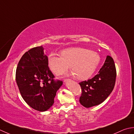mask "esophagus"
<instances>
[{"label":"esophagus","mask_w":134,"mask_h":134,"mask_svg":"<svg viewBox=\"0 0 134 134\" xmlns=\"http://www.w3.org/2000/svg\"><path fill=\"white\" fill-rule=\"evenodd\" d=\"M69 80H70V79H64V81H65V82H66L67 81Z\"/></svg>","instance_id":"1"}]
</instances>
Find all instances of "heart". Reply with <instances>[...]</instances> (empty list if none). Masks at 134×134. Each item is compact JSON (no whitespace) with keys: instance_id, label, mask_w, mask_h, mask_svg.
Listing matches in <instances>:
<instances>
[{"instance_id":"1","label":"heart","mask_w":134,"mask_h":134,"mask_svg":"<svg viewBox=\"0 0 134 134\" xmlns=\"http://www.w3.org/2000/svg\"><path fill=\"white\" fill-rule=\"evenodd\" d=\"M61 56L51 54L48 64L57 75L64 73L70 65L72 75L79 80H86L93 75L100 63V58L96 52L81 47L70 48L62 50Z\"/></svg>"}]
</instances>
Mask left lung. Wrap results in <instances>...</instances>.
Masks as SVG:
<instances>
[{"label": "left lung", "mask_w": 134, "mask_h": 134, "mask_svg": "<svg viewBox=\"0 0 134 134\" xmlns=\"http://www.w3.org/2000/svg\"><path fill=\"white\" fill-rule=\"evenodd\" d=\"M116 74L114 60L108 55L97 75L87 81L79 83L81 89L79 99L81 105L88 108L104 101L114 88Z\"/></svg>", "instance_id": "obj_1"}]
</instances>
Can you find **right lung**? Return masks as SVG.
I'll use <instances>...</instances> for the list:
<instances>
[{"label": "right lung", "instance_id": "obj_1", "mask_svg": "<svg viewBox=\"0 0 134 134\" xmlns=\"http://www.w3.org/2000/svg\"><path fill=\"white\" fill-rule=\"evenodd\" d=\"M43 50L41 46L26 52L18 62L15 73L22 97L32 108L40 111L48 110L53 105L57 90L63 83L55 80Z\"/></svg>", "mask_w": 134, "mask_h": 134}]
</instances>
